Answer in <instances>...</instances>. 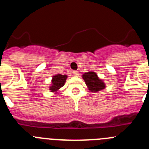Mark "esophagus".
<instances>
[{
    "label": "esophagus",
    "instance_id": "34e87169",
    "mask_svg": "<svg viewBox=\"0 0 149 149\" xmlns=\"http://www.w3.org/2000/svg\"><path fill=\"white\" fill-rule=\"evenodd\" d=\"M72 74H73L74 76H78L79 74H80V73H79L78 71H73V72H72Z\"/></svg>",
    "mask_w": 149,
    "mask_h": 149
}]
</instances>
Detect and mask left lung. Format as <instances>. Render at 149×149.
Masks as SVG:
<instances>
[{
    "label": "left lung",
    "instance_id": "left-lung-1",
    "mask_svg": "<svg viewBox=\"0 0 149 149\" xmlns=\"http://www.w3.org/2000/svg\"><path fill=\"white\" fill-rule=\"evenodd\" d=\"M82 77L86 83L89 90L93 93H97L106 87L104 82L98 77L95 72H88L84 73Z\"/></svg>",
    "mask_w": 149,
    "mask_h": 149
}]
</instances>
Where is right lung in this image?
Returning <instances> with one entry per match:
<instances>
[{
	"mask_svg": "<svg viewBox=\"0 0 149 149\" xmlns=\"http://www.w3.org/2000/svg\"><path fill=\"white\" fill-rule=\"evenodd\" d=\"M68 76L65 74H57L56 75L52 77L51 80V85L49 87V90L51 93H54L55 94L58 93L59 89L63 87L65 84Z\"/></svg>",
	"mask_w": 149,
	"mask_h": 149,
	"instance_id": "add662e5",
	"label": "right lung"
}]
</instances>
